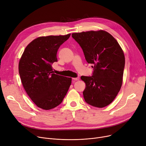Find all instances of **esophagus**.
Segmentation results:
<instances>
[{
  "label": "esophagus",
  "mask_w": 146,
  "mask_h": 146,
  "mask_svg": "<svg viewBox=\"0 0 146 146\" xmlns=\"http://www.w3.org/2000/svg\"><path fill=\"white\" fill-rule=\"evenodd\" d=\"M79 77H76V78H73V80H75V81H78V80H79Z\"/></svg>",
  "instance_id": "34e87169"
}]
</instances>
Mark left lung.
Segmentation results:
<instances>
[{
    "instance_id": "left-lung-1",
    "label": "left lung",
    "mask_w": 146,
    "mask_h": 146,
    "mask_svg": "<svg viewBox=\"0 0 146 146\" xmlns=\"http://www.w3.org/2000/svg\"><path fill=\"white\" fill-rule=\"evenodd\" d=\"M72 36L93 68L91 76L81 77L86 85L83 92L84 100L93 107H105L113 101L121 88L125 64L123 52L116 39L105 31L73 33Z\"/></svg>"
}]
</instances>
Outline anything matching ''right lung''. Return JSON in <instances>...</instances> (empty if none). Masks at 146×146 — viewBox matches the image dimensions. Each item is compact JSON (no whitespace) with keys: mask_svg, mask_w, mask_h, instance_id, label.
I'll use <instances>...</instances> for the list:
<instances>
[{"mask_svg":"<svg viewBox=\"0 0 146 146\" xmlns=\"http://www.w3.org/2000/svg\"><path fill=\"white\" fill-rule=\"evenodd\" d=\"M70 36L38 37L25 48L20 60L19 72L23 86L34 104L43 110L60 104L71 85L72 78L54 73L52 66L58 61L59 47Z\"/></svg>","mask_w":146,"mask_h":146,"instance_id":"add662e5","label":"right lung"}]
</instances>
